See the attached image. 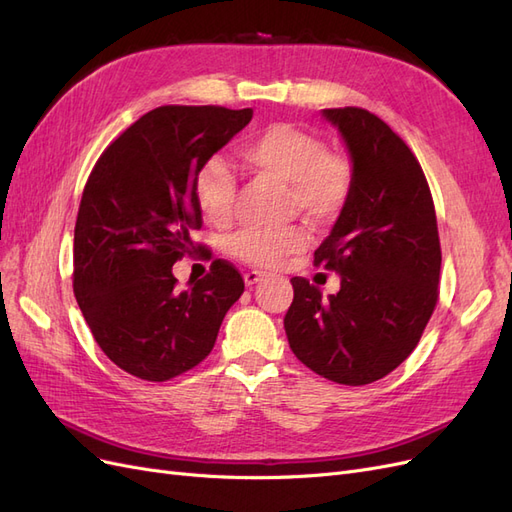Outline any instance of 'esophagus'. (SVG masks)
Returning <instances> with one entry per match:
<instances>
[{
  "instance_id": "esophagus-1",
  "label": "esophagus",
  "mask_w": 512,
  "mask_h": 512,
  "mask_svg": "<svg viewBox=\"0 0 512 512\" xmlns=\"http://www.w3.org/2000/svg\"><path fill=\"white\" fill-rule=\"evenodd\" d=\"M260 280H262V273H258V271H247V273L243 275L245 286H254V284H258Z\"/></svg>"
}]
</instances>
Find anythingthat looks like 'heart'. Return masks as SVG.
Listing matches in <instances>:
<instances>
[{
    "instance_id": "b5f03b06",
    "label": "heart",
    "mask_w": 512,
    "mask_h": 512,
    "mask_svg": "<svg viewBox=\"0 0 512 512\" xmlns=\"http://www.w3.org/2000/svg\"><path fill=\"white\" fill-rule=\"evenodd\" d=\"M239 160L280 183H288L290 205L307 220L324 224L335 220L352 192V166L346 158L327 151L318 136L290 123H271L239 145ZM237 179L230 168L213 158L196 175V200L213 224H228L235 209ZM307 243L305 230L245 228L230 239L232 256L254 267H273L282 258L301 252Z\"/></svg>"
}]
</instances>
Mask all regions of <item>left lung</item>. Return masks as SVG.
I'll return each mask as SVG.
<instances>
[{
    "label": "left lung",
    "instance_id": "8db88e82",
    "mask_svg": "<svg viewBox=\"0 0 512 512\" xmlns=\"http://www.w3.org/2000/svg\"><path fill=\"white\" fill-rule=\"evenodd\" d=\"M348 149L352 192L314 262L339 275L324 297L292 277L288 344L318 376L361 386L391 374L421 339L438 301L440 239L423 168L365 108H324Z\"/></svg>",
    "mask_w": 512,
    "mask_h": 512
}]
</instances>
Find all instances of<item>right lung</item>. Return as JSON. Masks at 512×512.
I'll use <instances>...</instances> for the list:
<instances>
[{"mask_svg":"<svg viewBox=\"0 0 512 512\" xmlns=\"http://www.w3.org/2000/svg\"><path fill=\"white\" fill-rule=\"evenodd\" d=\"M252 108L160 106L123 132L96 162L74 228V297L98 346L128 374L164 382L213 350L243 294L224 260L190 290L173 265L200 250L196 175L252 121Z\"/></svg>","mask_w":512,"mask_h":512,"instance_id":"right-lung-1","label":"right lung"}]
</instances>
